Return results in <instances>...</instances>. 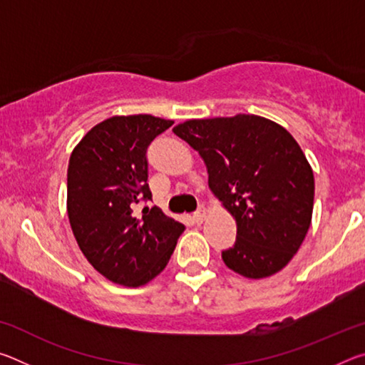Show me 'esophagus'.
Segmentation results:
<instances>
[{
  "instance_id": "obj_1",
  "label": "esophagus",
  "mask_w": 365,
  "mask_h": 365,
  "mask_svg": "<svg viewBox=\"0 0 365 365\" xmlns=\"http://www.w3.org/2000/svg\"><path fill=\"white\" fill-rule=\"evenodd\" d=\"M205 217H206V209L201 206V207L197 209V211L193 214V219H195L196 224H202V220H205Z\"/></svg>"
}]
</instances>
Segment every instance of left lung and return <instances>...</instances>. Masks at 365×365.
I'll use <instances>...</instances> for the list:
<instances>
[{
	"label": "left lung",
	"mask_w": 365,
	"mask_h": 365,
	"mask_svg": "<svg viewBox=\"0 0 365 365\" xmlns=\"http://www.w3.org/2000/svg\"><path fill=\"white\" fill-rule=\"evenodd\" d=\"M200 153L209 188L237 220V240L222 251L228 269L265 279L292 261L314 207V174L296 140L261 115L191 119L174 127Z\"/></svg>",
	"instance_id": "1"
}]
</instances>
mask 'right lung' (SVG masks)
I'll list each match as a JSON object with an SVG mask.
<instances>
[{
	"label": "right lung",
	"instance_id": "1",
	"mask_svg": "<svg viewBox=\"0 0 365 365\" xmlns=\"http://www.w3.org/2000/svg\"><path fill=\"white\" fill-rule=\"evenodd\" d=\"M150 114L114 115L73 148L67 169V215L78 248L108 280L141 287L168 265L185 225L150 201L146 150L172 127Z\"/></svg>",
	"mask_w": 365,
	"mask_h": 365
}]
</instances>
